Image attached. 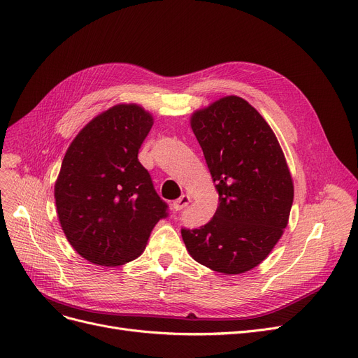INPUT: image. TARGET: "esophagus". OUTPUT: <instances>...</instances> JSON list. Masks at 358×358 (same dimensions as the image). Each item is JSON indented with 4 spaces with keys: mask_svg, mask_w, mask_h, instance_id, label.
<instances>
[{
    "mask_svg": "<svg viewBox=\"0 0 358 358\" xmlns=\"http://www.w3.org/2000/svg\"><path fill=\"white\" fill-rule=\"evenodd\" d=\"M189 201H191V198L188 196V195H180L178 199H175L173 201V210H176V211H180V210H183L186 206H188L189 203Z\"/></svg>",
    "mask_w": 358,
    "mask_h": 358,
    "instance_id": "1",
    "label": "esophagus"
}]
</instances>
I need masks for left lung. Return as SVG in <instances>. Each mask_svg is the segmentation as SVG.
<instances>
[{
  "label": "left lung",
  "mask_w": 358,
  "mask_h": 358,
  "mask_svg": "<svg viewBox=\"0 0 358 358\" xmlns=\"http://www.w3.org/2000/svg\"><path fill=\"white\" fill-rule=\"evenodd\" d=\"M218 192L214 217L182 229L191 257L233 275L258 266L288 224L294 186L274 131L242 97L226 96L191 116Z\"/></svg>",
  "instance_id": "1"
}]
</instances>
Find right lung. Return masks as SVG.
<instances>
[{"instance_id": "obj_1", "label": "right lung", "mask_w": 358, "mask_h": 358, "mask_svg": "<svg viewBox=\"0 0 358 358\" xmlns=\"http://www.w3.org/2000/svg\"><path fill=\"white\" fill-rule=\"evenodd\" d=\"M151 127L152 115L140 105H115L93 117L65 152L55 182L58 220L66 241L92 264L138 258L167 217V203L138 162Z\"/></svg>"}]
</instances>
